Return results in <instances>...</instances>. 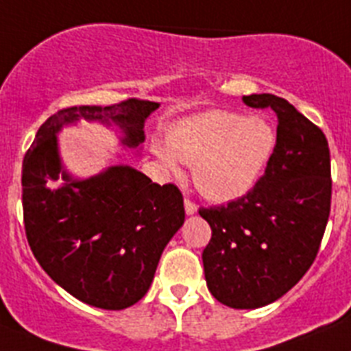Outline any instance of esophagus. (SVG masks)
<instances>
[{
	"instance_id": "1",
	"label": "esophagus",
	"mask_w": 351,
	"mask_h": 351,
	"mask_svg": "<svg viewBox=\"0 0 351 351\" xmlns=\"http://www.w3.org/2000/svg\"><path fill=\"white\" fill-rule=\"evenodd\" d=\"M184 205H185V212H187V214H194V212L198 210V205H196V203L193 202V199L191 198H185L184 199Z\"/></svg>"
}]
</instances>
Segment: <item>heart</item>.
Instances as JSON below:
<instances>
[{"instance_id":"b5f03b06","label":"heart","mask_w":351,"mask_h":351,"mask_svg":"<svg viewBox=\"0 0 351 351\" xmlns=\"http://www.w3.org/2000/svg\"><path fill=\"white\" fill-rule=\"evenodd\" d=\"M276 146L273 126L262 117L232 112H207L180 121L167 135V146H155L171 169L180 162L194 166V182L207 198L230 202L253 189Z\"/></svg>"}]
</instances>
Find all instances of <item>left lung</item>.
I'll use <instances>...</instances> for the list:
<instances>
[{
	"label": "left lung",
	"instance_id": "obj_1",
	"mask_svg": "<svg viewBox=\"0 0 351 351\" xmlns=\"http://www.w3.org/2000/svg\"><path fill=\"white\" fill-rule=\"evenodd\" d=\"M243 99L276 114L275 153L252 191L198 212L212 228L202 253L208 291L226 307L257 308L298 284L319 252L330 216V149L287 99Z\"/></svg>",
	"mask_w": 351,
	"mask_h": 351
}]
</instances>
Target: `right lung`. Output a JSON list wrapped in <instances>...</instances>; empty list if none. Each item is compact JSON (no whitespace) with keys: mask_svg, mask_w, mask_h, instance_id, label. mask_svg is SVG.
<instances>
[{"mask_svg":"<svg viewBox=\"0 0 351 351\" xmlns=\"http://www.w3.org/2000/svg\"><path fill=\"white\" fill-rule=\"evenodd\" d=\"M155 108L158 103L139 98L62 108L44 121L23 160V219L32 252L62 289L93 307L121 311L146 294L162 250L184 225V196L175 184L158 185L130 166L71 180L55 134L78 117L114 121L125 130L123 143L139 146L144 119Z\"/></svg>","mask_w":351,"mask_h":351,"instance_id":"obj_1","label":"right lung"}]
</instances>
